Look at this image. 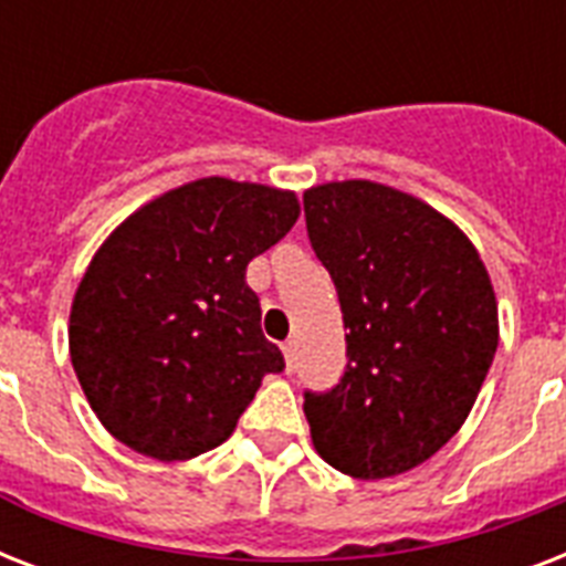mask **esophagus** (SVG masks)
<instances>
[{
  "instance_id": "1",
  "label": "esophagus",
  "mask_w": 566,
  "mask_h": 566,
  "mask_svg": "<svg viewBox=\"0 0 566 566\" xmlns=\"http://www.w3.org/2000/svg\"><path fill=\"white\" fill-rule=\"evenodd\" d=\"M282 353H284V364H287V373H293V367H296V344L287 340V344L282 346Z\"/></svg>"
}]
</instances>
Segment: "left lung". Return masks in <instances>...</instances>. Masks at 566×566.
I'll return each mask as SVG.
<instances>
[{"label": "left lung", "mask_w": 566, "mask_h": 566, "mask_svg": "<svg viewBox=\"0 0 566 566\" xmlns=\"http://www.w3.org/2000/svg\"><path fill=\"white\" fill-rule=\"evenodd\" d=\"M302 205L349 328L340 381L305 390L314 447L355 479L405 473L461 429L491 370L488 270L464 231L402 190L332 181Z\"/></svg>", "instance_id": "left-lung-1"}]
</instances>
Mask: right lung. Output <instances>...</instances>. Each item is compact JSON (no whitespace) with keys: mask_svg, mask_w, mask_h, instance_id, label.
<instances>
[{"mask_svg":"<svg viewBox=\"0 0 566 566\" xmlns=\"http://www.w3.org/2000/svg\"><path fill=\"white\" fill-rule=\"evenodd\" d=\"M296 196L199 179L144 205L87 266L70 355L102 426L140 455L220 447L284 355L261 332L249 261L293 229Z\"/></svg>","mask_w":566,"mask_h":566,"instance_id":"right-lung-1","label":"right lung"}]
</instances>
